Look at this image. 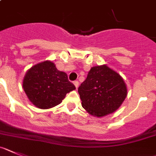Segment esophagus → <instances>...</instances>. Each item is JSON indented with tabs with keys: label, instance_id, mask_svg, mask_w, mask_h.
Segmentation results:
<instances>
[{
	"label": "esophagus",
	"instance_id": "34e87169",
	"mask_svg": "<svg viewBox=\"0 0 156 156\" xmlns=\"http://www.w3.org/2000/svg\"><path fill=\"white\" fill-rule=\"evenodd\" d=\"M73 83H74V86H75V88H78V81H74V82H73Z\"/></svg>",
	"mask_w": 156,
	"mask_h": 156
}]
</instances>
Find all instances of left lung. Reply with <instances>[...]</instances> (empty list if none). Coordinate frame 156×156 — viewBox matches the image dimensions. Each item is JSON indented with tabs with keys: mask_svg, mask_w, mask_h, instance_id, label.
<instances>
[{
	"mask_svg": "<svg viewBox=\"0 0 156 156\" xmlns=\"http://www.w3.org/2000/svg\"><path fill=\"white\" fill-rule=\"evenodd\" d=\"M78 91L84 109L98 118L118 110L127 96L123 78L107 65L91 67Z\"/></svg>",
	"mask_w": 156,
	"mask_h": 156,
	"instance_id": "obj_1",
	"label": "left lung"
}]
</instances>
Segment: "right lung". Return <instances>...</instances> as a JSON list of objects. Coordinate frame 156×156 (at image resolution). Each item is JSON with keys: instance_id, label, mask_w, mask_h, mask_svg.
<instances>
[{"instance_id": "1", "label": "right lung", "mask_w": 156, "mask_h": 156, "mask_svg": "<svg viewBox=\"0 0 156 156\" xmlns=\"http://www.w3.org/2000/svg\"><path fill=\"white\" fill-rule=\"evenodd\" d=\"M23 88L29 101L40 109H48L62 102L66 94L75 89L67 74L58 70L53 62L45 60L27 71Z\"/></svg>"}]
</instances>
